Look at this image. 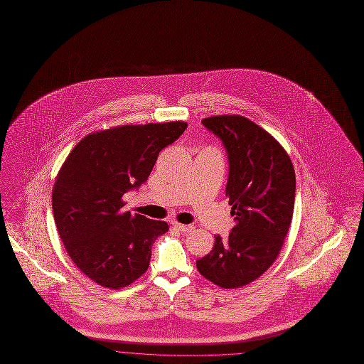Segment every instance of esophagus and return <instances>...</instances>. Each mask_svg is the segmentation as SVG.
Segmentation results:
<instances>
[{
    "mask_svg": "<svg viewBox=\"0 0 364 364\" xmlns=\"http://www.w3.org/2000/svg\"><path fill=\"white\" fill-rule=\"evenodd\" d=\"M171 225H173L176 230L181 231V232H188V231H191V230L194 228V227L190 225V224H181V223H178V221H173Z\"/></svg>",
    "mask_w": 364,
    "mask_h": 364,
    "instance_id": "esophagus-1",
    "label": "esophagus"
}]
</instances>
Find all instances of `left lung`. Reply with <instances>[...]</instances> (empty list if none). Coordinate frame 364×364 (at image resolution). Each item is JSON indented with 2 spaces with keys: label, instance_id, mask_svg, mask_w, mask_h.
<instances>
[{
  "label": "left lung",
  "instance_id": "8db88e82",
  "mask_svg": "<svg viewBox=\"0 0 364 364\" xmlns=\"http://www.w3.org/2000/svg\"><path fill=\"white\" fill-rule=\"evenodd\" d=\"M228 154L225 196L235 225L197 260L200 274L221 289L243 287L276 262L293 218L296 174L282 144L243 115L203 119Z\"/></svg>",
  "mask_w": 364,
  "mask_h": 364
}]
</instances>
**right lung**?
I'll return each mask as SVG.
<instances>
[{"label": "right lung", "mask_w": 364, "mask_h": 364, "mask_svg": "<svg viewBox=\"0 0 364 364\" xmlns=\"http://www.w3.org/2000/svg\"><path fill=\"white\" fill-rule=\"evenodd\" d=\"M187 129L184 121L119 126L85 136L53 187V211L64 247L94 283L123 289L141 277L166 221L124 210V194L150 176L159 153Z\"/></svg>", "instance_id": "right-lung-1"}]
</instances>
